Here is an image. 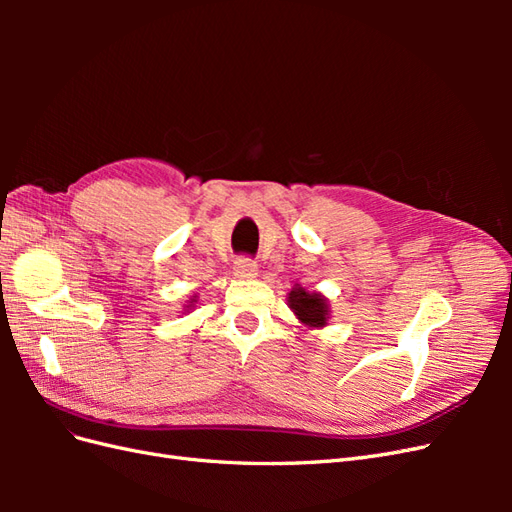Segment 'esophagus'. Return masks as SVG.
<instances>
[{"label":"esophagus","instance_id":"obj_1","mask_svg":"<svg viewBox=\"0 0 512 512\" xmlns=\"http://www.w3.org/2000/svg\"><path fill=\"white\" fill-rule=\"evenodd\" d=\"M232 273H235V277H239V280H254L258 275V265L252 258L241 256L235 260V265H232Z\"/></svg>","mask_w":512,"mask_h":512}]
</instances>
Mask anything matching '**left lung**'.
<instances>
[{
    "label": "left lung",
    "instance_id": "1",
    "mask_svg": "<svg viewBox=\"0 0 512 512\" xmlns=\"http://www.w3.org/2000/svg\"><path fill=\"white\" fill-rule=\"evenodd\" d=\"M288 305L305 327L322 329L329 320V303L320 292H307L301 284H294L288 292Z\"/></svg>",
    "mask_w": 512,
    "mask_h": 512
}]
</instances>
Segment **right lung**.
Segmentation results:
<instances>
[{
	"label": "right lung",
	"instance_id": "right-lung-1",
	"mask_svg": "<svg viewBox=\"0 0 512 512\" xmlns=\"http://www.w3.org/2000/svg\"><path fill=\"white\" fill-rule=\"evenodd\" d=\"M194 301H196V299H192V301H190V305H188V307H192V303H194Z\"/></svg>",
	"mask_w": 512,
	"mask_h": 512
}]
</instances>
